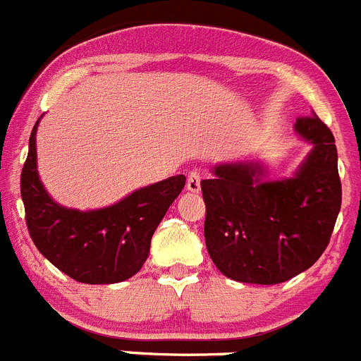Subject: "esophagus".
<instances>
[{
  "label": "esophagus",
  "instance_id": "esophagus-1",
  "mask_svg": "<svg viewBox=\"0 0 361 361\" xmlns=\"http://www.w3.org/2000/svg\"><path fill=\"white\" fill-rule=\"evenodd\" d=\"M200 180H202L200 173L198 172H191L188 176V182H185V189H188L189 192H200V189H202V185H200Z\"/></svg>",
  "mask_w": 361,
  "mask_h": 361
}]
</instances>
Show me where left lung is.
<instances>
[{"instance_id":"left-lung-1","label":"left lung","mask_w":361,"mask_h":361,"mask_svg":"<svg viewBox=\"0 0 361 361\" xmlns=\"http://www.w3.org/2000/svg\"><path fill=\"white\" fill-rule=\"evenodd\" d=\"M295 135L310 145L290 177L270 179L267 159L217 163L202 180L205 244L228 279L279 284L310 269L326 249L342 202L337 147L319 117H300Z\"/></svg>"}]
</instances>
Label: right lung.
Listing matches in <instances>:
<instances>
[{"label":"right lung","instance_id":"right-lung-1","mask_svg":"<svg viewBox=\"0 0 361 361\" xmlns=\"http://www.w3.org/2000/svg\"><path fill=\"white\" fill-rule=\"evenodd\" d=\"M20 176L26 223L38 251L61 272L85 284H114L133 277L149 258L151 238L173 200L184 189L185 176H173L102 209L78 210L56 202L38 173L37 131Z\"/></svg>","mask_w":361,"mask_h":361}]
</instances>
